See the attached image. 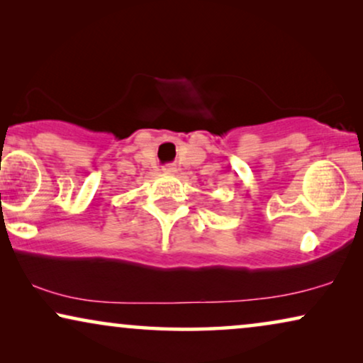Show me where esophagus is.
<instances>
[{
	"instance_id": "34e87169",
	"label": "esophagus",
	"mask_w": 363,
	"mask_h": 363,
	"mask_svg": "<svg viewBox=\"0 0 363 363\" xmlns=\"http://www.w3.org/2000/svg\"><path fill=\"white\" fill-rule=\"evenodd\" d=\"M163 172H165V173H175L177 168L173 167V165H167L165 168H163Z\"/></svg>"
}]
</instances>
